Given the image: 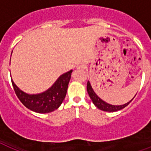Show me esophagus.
Wrapping results in <instances>:
<instances>
[{"label": "esophagus", "instance_id": "34e87169", "mask_svg": "<svg viewBox=\"0 0 151 151\" xmlns=\"http://www.w3.org/2000/svg\"><path fill=\"white\" fill-rule=\"evenodd\" d=\"M78 67L79 69H84V68H85V65H79Z\"/></svg>", "mask_w": 151, "mask_h": 151}]
</instances>
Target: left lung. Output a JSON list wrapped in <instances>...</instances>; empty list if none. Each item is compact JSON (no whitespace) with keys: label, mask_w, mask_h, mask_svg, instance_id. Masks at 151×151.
<instances>
[{"label":"left lung","mask_w":151,"mask_h":151,"mask_svg":"<svg viewBox=\"0 0 151 151\" xmlns=\"http://www.w3.org/2000/svg\"><path fill=\"white\" fill-rule=\"evenodd\" d=\"M87 91L89 95V97L91 98L92 101L94 103V105L96 106L97 108H99V110H103V111H108V112H115V111H117V110H120L124 108L125 106L129 105V103H131L132 100L134 99H132V100H130L129 102H128L125 104H123V105H119V106H115V105H111V104H109V103H106L105 101H103V99H101L96 94V92H94V90L92 89V87L91 86V84H90L89 81H88L87 83Z\"/></svg>","instance_id":"left-lung-1"}]
</instances>
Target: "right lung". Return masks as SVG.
<instances>
[{
	"instance_id": "add662e5",
	"label": "right lung",
	"mask_w": 151,
	"mask_h": 151,
	"mask_svg": "<svg viewBox=\"0 0 151 151\" xmlns=\"http://www.w3.org/2000/svg\"><path fill=\"white\" fill-rule=\"evenodd\" d=\"M72 70L62 74L45 92L39 94H27L20 90L12 81L17 97L27 108L34 112L46 114L54 111L61 105L67 92Z\"/></svg>"
}]
</instances>
